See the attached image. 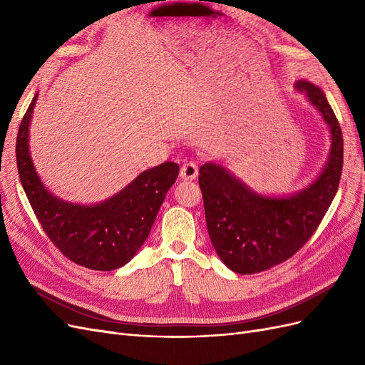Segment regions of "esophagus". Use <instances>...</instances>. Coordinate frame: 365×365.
<instances>
[{
    "instance_id": "34e87169",
    "label": "esophagus",
    "mask_w": 365,
    "mask_h": 365,
    "mask_svg": "<svg viewBox=\"0 0 365 365\" xmlns=\"http://www.w3.org/2000/svg\"><path fill=\"white\" fill-rule=\"evenodd\" d=\"M181 180H196L197 178V165L195 163H184L180 170Z\"/></svg>"
}]
</instances>
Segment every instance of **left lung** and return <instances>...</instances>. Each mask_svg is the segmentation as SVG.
Masks as SVG:
<instances>
[{"mask_svg":"<svg viewBox=\"0 0 365 365\" xmlns=\"http://www.w3.org/2000/svg\"><path fill=\"white\" fill-rule=\"evenodd\" d=\"M319 115L330 135L324 168L314 181L289 195H267L207 161L200 169L208 236L228 269L256 274L292 257L314 235L338 190L342 170V134L322 88L306 79L294 85Z\"/></svg>","mask_w":365,"mask_h":365,"instance_id":"1","label":"left lung"}]
</instances>
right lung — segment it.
<instances>
[{"instance_id": "1", "label": "right lung", "mask_w": 365, "mask_h": 365, "mask_svg": "<svg viewBox=\"0 0 365 365\" xmlns=\"http://www.w3.org/2000/svg\"><path fill=\"white\" fill-rule=\"evenodd\" d=\"M38 93L21 121L16 138L19 181L50 240L65 257L94 271L125 267L145 244L180 165L163 163L141 172L125 189L96 204L65 201L41 181L30 153V121Z\"/></svg>"}]
</instances>
